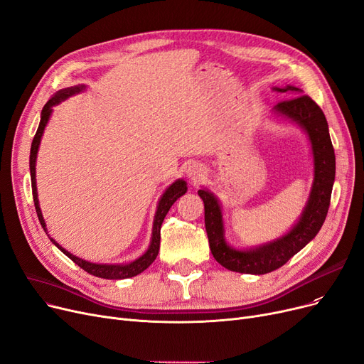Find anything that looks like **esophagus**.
I'll list each match as a JSON object with an SVG mask.
<instances>
[{
  "label": "esophagus",
  "mask_w": 364,
  "mask_h": 364,
  "mask_svg": "<svg viewBox=\"0 0 364 364\" xmlns=\"http://www.w3.org/2000/svg\"><path fill=\"white\" fill-rule=\"evenodd\" d=\"M187 177L191 178V180H193V181H198L199 178H202L203 177V173H205V169L202 168V165H199V164H191L187 166Z\"/></svg>",
  "instance_id": "esophagus-1"
}]
</instances>
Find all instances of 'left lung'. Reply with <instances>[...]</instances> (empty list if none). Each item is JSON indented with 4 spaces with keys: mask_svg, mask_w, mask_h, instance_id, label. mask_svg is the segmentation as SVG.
Segmentation results:
<instances>
[{
    "mask_svg": "<svg viewBox=\"0 0 364 364\" xmlns=\"http://www.w3.org/2000/svg\"><path fill=\"white\" fill-rule=\"evenodd\" d=\"M278 92H289L296 97L279 101L275 112L296 122L306 131L314 154V184L306 208L297 225L282 238L255 250H233L225 240L223 218L217 199L208 191H199L203 200L205 229L214 259L226 269L241 274L263 275L286 264L302 250L321 229L330 205L331 188L335 181V150L328 135V124L323 109L302 90L287 86L275 87Z\"/></svg>",
    "mask_w": 364,
    "mask_h": 364,
    "instance_id": "obj_1",
    "label": "left lung"
}]
</instances>
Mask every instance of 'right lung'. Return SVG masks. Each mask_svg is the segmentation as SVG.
<instances>
[{
	"label": "right lung",
	"mask_w": 364,
	"mask_h": 364,
	"mask_svg": "<svg viewBox=\"0 0 364 364\" xmlns=\"http://www.w3.org/2000/svg\"><path fill=\"white\" fill-rule=\"evenodd\" d=\"M83 89H85V86H74V87H68V89H62V90L56 92L53 97L46 102V105L41 109V120H40V124H38V129H37L36 136L33 139V144H31V154H29L31 184H33V198H34L36 211H37L38 220H40V223H41L44 230H46V223L43 220V214H41L40 205H38L37 186H36V161H37L38 146H40V141H41L46 124H47V122H49V117H50V113H52V107L59 104L60 101H64L65 98L71 97V95H74L77 92H82ZM186 192H187V186H186V181H183V180H177L176 183H172L166 188L164 196L159 200V205H157V211H156L154 223H153V236H151V242H150L149 250L139 259H136L135 262H131L128 264H97V263H90V262H86V260H82V259L73 256L71 252H68L67 250L62 248L55 240L50 238V241L62 252H64L65 256H68L75 264L80 266L83 271H86L87 274L93 275V277H100V278H105V279H123V278L135 277L143 271H146L147 267L154 262V259L157 257V252H159V247H161V228H162V223H164V218L168 214L169 208L172 207V203L176 202L180 196H183Z\"/></svg>",
	"instance_id": "1"
}]
</instances>
